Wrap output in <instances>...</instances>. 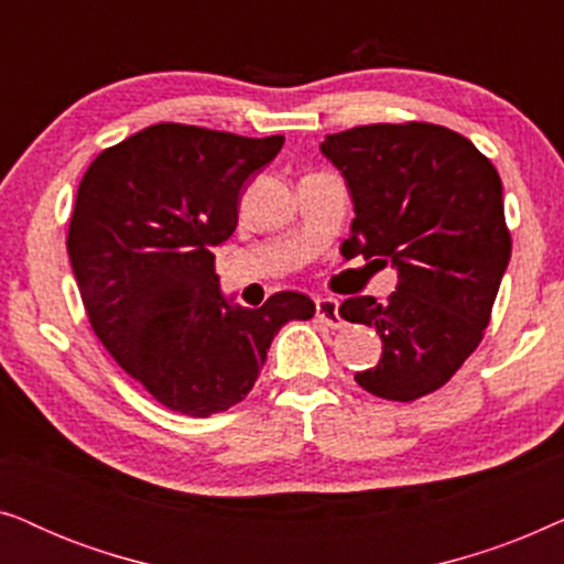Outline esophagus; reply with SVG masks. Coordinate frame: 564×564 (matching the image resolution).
Here are the masks:
<instances>
[{"label": "esophagus", "instance_id": "esophagus-1", "mask_svg": "<svg viewBox=\"0 0 564 564\" xmlns=\"http://www.w3.org/2000/svg\"><path fill=\"white\" fill-rule=\"evenodd\" d=\"M315 315H318V318L330 328H341L344 326V318L338 315V303L334 297L315 300Z\"/></svg>", "mask_w": 564, "mask_h": 564}]
</instances>
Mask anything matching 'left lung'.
<instances>
[{"label": "left lung", "instance_id": "obj_1", "mask_svg": "<svg viewBox=\"0 0 564 564\" xmlns=\"http://www.w3.org/2000/svg\"><path fill=\"white\" fill-rule=\"evenodd\" d=\"M321 151L357 213L341 253L398 269L388 303L359 295L338 307L382 338V359L354 380L411 403L449 382L482 341L511 259L503 184L473 141L434 122L359 126L326 135Z\"/></svg>", "mask_w": 564, "mask_h": 564}]
</instances>
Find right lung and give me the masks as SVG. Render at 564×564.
<instances>
[{"mask_svg":"<svg viewBox=\"0 0 564 564\" xmlns=\"http://www.w3.org/2000/svg\"><path fill=\"white\" fill-rule=\"evenodd\" d=\"M282 143L159 122L99 153L76 192L66 249L91 330L169 411L207 419L241 403L276 330L313 318L303 292L230 305L215 274L238 192Z\"/></svg>","mask_w":564,"mask_h":564,"instance_id":"right-lung-1","label":"right lung"}]
</instances>
